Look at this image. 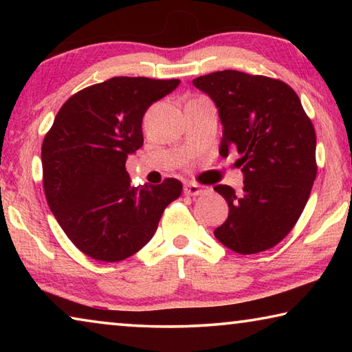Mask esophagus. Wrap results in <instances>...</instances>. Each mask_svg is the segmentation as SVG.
Listing matches in <instances>:
<instances>
[{"instance_id":"1","label":"esophagus","mask_w":352,"mask_h":352,"mask_svg":"<svg viewBox=\"0 0 352 352\" xmlns=\"http://www.w3.org/2000/svg\"><path fill=\"white\" fill-rule=\"evenodd\" d=\"M208 190H210V188L197 183H186L183 188V192L186 195H201V194H206Z\"/></svg>"}]
</instances>
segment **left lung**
<instances>
[{"label":"left lung","mask_w":352,"mask_h":352,"mask_svg":"<svg viewBox=\"0 0 352 352\" xmlns=\"http://www.w3.org/2000/svg\"><path fill=\"white\" fill-rule=\"evenodd\" d=\"M192 83L219 109L223 124L220 155L236 148L243 190L217 184L228 204V219L214 236L239 254L278 245L300 219L311 195L317 136L311 118L287 83L267 76L225 69Z\"/></svg>","instance_id":"obj_1"}]
</instances>
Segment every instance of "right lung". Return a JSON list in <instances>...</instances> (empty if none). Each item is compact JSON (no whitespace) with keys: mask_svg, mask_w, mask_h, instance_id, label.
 <instances>
[{"mask_svg":"<svg viewBox=\"0 0 352 352\" xmlns=\"http://www.w3.org/2000/svg\"><path fill=\"white\" fill-rule=\"evenodd\" d=\"M180 80L111 77L73 94L41 146L43 189L58 225L83 254L118 262L152 239L183 184L130 186L129 153L138 151L142 116Z\"/></svg>","mask_w":352,"mask_h":352,"instance_id":"obj_1","label":"right lung"}]
</instances>
